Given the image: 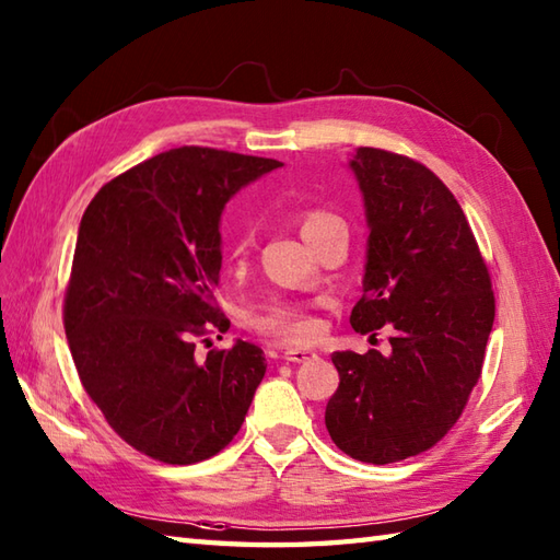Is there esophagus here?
<instances>
[{"label": "esophagus", "mask_w": 560, "mask_h": 560, "mask_svg": "<svg viewBox=\"0 0 560 560\" xmlns=\"http://www.w3.org/2000/svg\"><path fill=\"white\" fill-rule=\"evenodd\" d=\"M283 359L287 361H291V363H305V361H313L315 359V351H311V349H299V347H291V349H287L283 351Z\"/></svg>", "instance_id": "obj_1"}]
</instances>
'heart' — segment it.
I'll list each match as a JSON object with an SVG mask.
<instances>
[{
	"label": "heart",
	"mask_w": 560,
	"mask_h": 560,
	"mask_svg": "<svg viewBox=\"0 0 560 560\" xmlns=\"http://www.w3.org/2000/svg\"><path fill=\"white\" fill-rule=\"evenodd\" d=\"M331 221H339V219L331 217V213H325V211H313L303 219L301 231H303V235H307L317 229H323L325 223H331ZM247 243H249V235H243L235 245V253H243ZM255 327L265 331V335L279 337L283 341H307V339H313L317 331L315 319L305 311H301V307L289 305V303L269 305L265 313H259L255 317Z\"/></svg>",
	"instance_id": "heart-1"
}]
</instances>
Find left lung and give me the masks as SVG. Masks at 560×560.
Wrapping results in <instances>:
<instances>
[{"label": "left lung", "mask_w": 560, "mask_h": 560, "mask_svg": "<svg viewBox=\"0 0 560 560\" xmlns=\"http://www.w3.org/2000/svg\"><path fill=\"white\" fill-rule=\"evenodd\" d=\"M349 171L368 223L351 327L395 335L389 353H331L339 387L325 423L349 457L389 464L433 447L457 423L479 383L495 301L467 217L435 173L368 147L351 153Z\"/></svg>", "instance_id": "obj_1"}]
</instances>
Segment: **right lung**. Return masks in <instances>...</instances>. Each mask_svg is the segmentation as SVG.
<instances>
[{"instance_id":"right-lung-1","label":"right lung","mask_w":560,"mask_h":560,"mask_svg":"<svg viewBox=\"0 0 560 560\" xmlns=\"http://www.w3.org/2000/svg\"><path fill=\"white\" fill-rule=\"evenodd\" d=\"M281 165L171 149L103 185L83 211L65 303L71 359L113 431L153 459L217 455L265 377L255 343L235 339L199 363L195 339L231 327L213 305L221 213L237 189Z\"/></svg>"}]
</instances>
